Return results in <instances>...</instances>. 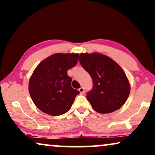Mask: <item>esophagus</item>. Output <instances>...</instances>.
<instances>
[{"mask_svg": "<svg viewBox=\"0 0 155 155\" xmlns=\"http://www.w3.org/2000/svg\"><path fill=\"white\" fill-rule=\"evenodd\" d=\"M79 92H80V94H84V92H85V89H84V87H81L79 89Z\"/></svg>", "mask_w": 155, "mask_h": 155, "instance_id": "34e87169", "label": "esophagus"}]
</instances>
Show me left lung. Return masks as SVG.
I'll return each instance as SVG.
<instances>
[{"label":"left lung","instance_id":"left-lung-1","mask_svg":"<svg viewBox=\"0 0 155 155\" xmlns=\"http://www.w3.org/2000/svg\"><path fill=\"white\" fill-rule=\"evenodd\" d=\"M79 60L93 81L92 90L87 95L92 107L102 114L120 109L130 92L129 80L123 69L112 58L100 53H81Z\"/></svg>","mask_w":155,"mask_h":155}]
</instances>
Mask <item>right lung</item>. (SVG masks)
Listing matches in <instances>:
<instances>
[{
  "mask_svg": "<svg viewBox=\"0 0 155 155\" xmlns=\"http://www.w3.org/2000/svg\"><path fill=\"white\" fill-rule=\"evenodd\" d=\"M78 53H55L38 64L29 80L31 99L38 109L53 116L67 112L78 90L71 86L68 70L76 65Z\"/></svg>",
  "mask_w": 155,
  "mask_h": 155,
  "instance_id": "1",
  "label": "right lung"
}]
</instances>
